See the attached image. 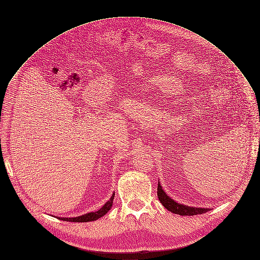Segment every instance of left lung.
Masks as SVG:
<instances>
[{"label":"left lung","mask_w":260,"mask_h":260,"mask_svg":"<svg viewBox=\"0 0 260 260\" xmlns=\"http://www.w3.org/2000/svg\"><path fill=\"white\" fill-rule=\"evenodd\" d=\"M157 197L159 199L161 204L168 209L169 211H171L173 213L180 214V216H194V214H201V213H205L209 208H196V207H190L186 205L178 204L174 200L171 198H169L165 191L162 190L161 186L159 185V182H158L157 186Z\"/></svg>","instance_id":"left-lung-1"}]
</instances>
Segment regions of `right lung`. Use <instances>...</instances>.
I'll return each instance as SVG.
<instances>
[{
  "label": "right lung",
  "instance_id": "obj_1",
  "mask_svg": "<svg viewBox=\"0 0 260 260\" xmlns=\"http://www.w3.org/2000/svg\"><path fill=\"white\" fill-rule=\"evenodd\" d=\"M114 199H115V193L112 194V197L110 198V200L108 202L105 203L102 208L99 209L95 212H89V213L83 214V216L76 217V218H58V219H60L62 221H69V222H90V221L98 220L99 218L103 217L105 213L108 212V210L111 208L112 201H114Z\"/></svg>",
  "mask_w": 260,
  "mask_h": 260
}]
</instances>
